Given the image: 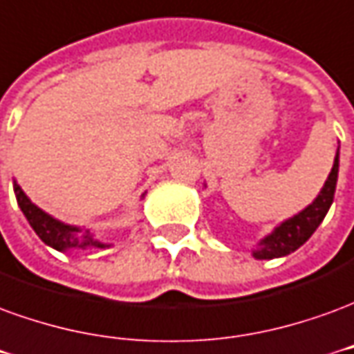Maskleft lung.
Returning <instances> with one entry per match:
<instances>
[{
    "instance_id": "left-lung-1",
    "label": "left lung",
    "mask_w": 354,
    "mask_h": 354,
    "mask_svg": "<svg viewBox=\"0 0 354 354\" xmlns=\"http://www.w3.org/2000/svg\"><path fill=\"white\" fill-rule=\"evenodd\" d=\"M337 171H339V150L333 160V167L320 194L315 198V202L309 204L303 212L290 217L288 221L280 223L277 229L265 236L253 250L252 255L255 259H274L284 257L288 253L295 252L299 245H303L310 238V234L318 229V225L324 221L326 213L333 202V192L337 185Z\"/></svg>"
}]
</instances>
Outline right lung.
Returning a JSON list of instances; mask_svg holds the SVG:
<instances>
[{
  "label": "right lung",
  "mask_w": 354,
  "mask_h": 354,
  "mask_svg": "<svg viewBox=\"0 0 354 354\" xmlns=\"http://www.w3.org/2000/svg\"><path fill=\"white\" fill-rule=\"evenodd\" d=\"M12 189H15V196H17L19 207L24 213V217L28 219L30 227L36 230L37 236L41 238L47 245H51L59 252L109 248V244H102L99 240H95L89 230L61 223L59 219L51 217L49 213H45L44 209H39L36 204H32V200L24 194V190L17 185V181H12Z\"/></svg>",
  "instance_id": "right-lung-1"
}]
</instances>
